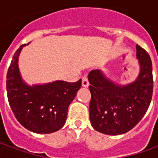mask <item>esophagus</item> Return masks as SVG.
I'll return each mask as SVG.
<instances>
[{
	"label": "esophagus",
	"instance_id": "34e87169",
	"mask_svg": "<svg viewBox=\"0 0 158 158\" xmlns=\"http://www.w3.org/2000/svg\"><path fill=\"white\" fill-rule=\"evenodd\" d=\"M89 81H88V79L86 76H83L82 77V85L84 87H88L89 86Z\"/></svg>",
	"mask_w": 158,
	"mask_h": 158
}]
</instances>
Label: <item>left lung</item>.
I'll use <instances>...</instances> for the list:
<instances>
[{
  "instance_id": "8db88e82",
  "label": "left lung",
  "mask_w": 158,
  "mask_h": 158,
  "mask_svg": "<svg viewBox=\"0 0 158 158\" xmlns=\"http://www.w3.org/2000/svg\"><path fill=\"white\" fill-rule=\"evenodd\" d=\"M136 57L139 75L126 85L113 82L99 69L89 72V120L96 131L122 135L132 129L146 114L152 97V64L149 54L138 45Z\"/></svg>"
}]
</instances>
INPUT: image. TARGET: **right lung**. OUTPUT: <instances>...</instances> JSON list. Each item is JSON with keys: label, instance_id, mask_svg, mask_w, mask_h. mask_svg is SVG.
I'll return each mask as SVG.
<instances>
[{"label": "right lung", "instance_id": "add662e5", "mask_svg": "<svg viewBox=\"0 0 158 158\" xmlns=\"http://www.w3.org/2000/svg\"><path fill=\"white\" fill-rule=\"evenodd\" d=\"M19 47L12 57L6 74V92L12 113L25 129L37 134H50L62 129L68 108L81 87V79L69 83L54 82L29 86L19 69Z\"/></svg>", "mask_w": 158, "mask_h": 158}]
</instances>
